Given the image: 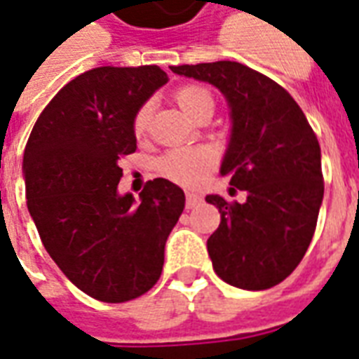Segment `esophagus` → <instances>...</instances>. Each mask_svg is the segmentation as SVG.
Listing matches in <instances>:
<instances>
[{
	"instance_id": "34e87169",
	"label": "esophagus",
	"mask_w": 359,
	"mask_h": 359,
	"mask_svg": "<svg viewBox=\"0 0 359 359\" xmlns=\"http://www.w3.org/2000/svg\"><path fill=\"white\" fill-rule=\"evenodd\" d=\"M201 196L196 194V191H188V194H186V208L197 207V205H201Z\"/></svg>"
}]
</instances>
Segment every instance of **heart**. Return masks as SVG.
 Masks as SVG:
<instances>
[{
  "label": "heart",
  "instance_id": "b5f03b06",
  "mask_svg": "<svg viewBox=\"0 0 359 359\" xmlns=\"http://www.w3.org/2000/svg\"><path fill=\"white\" fill-rule=\"evenodd\" d=\"M177 104L180 109L190 117L199 111L205 106H212V93L203 86H186L177 91L175 95ZM151 123V104L141 106L134 115L132 121V130L137 137L145 134ZM214 168V154L207 147H180L173 151L165 152L163 156L158 158L156 169L163 179L177 182L182 186L199 184L210 169Z\"/></svg>",
  "mask_w": 359,
  "mask_h": 359
}]
</instances>
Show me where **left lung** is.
<instances>
[{
  "instance_id": "1",
  "label": "left lung",
  "mask_w": 359,
  "mask_h": 359,
  "mask_svg": "<svg viewBox=\"0 0 359 359\" xmlns=\"http://www.w3.org/2000/svg\"><path fill=\"white\" fill-rule=\"evenodd\" d=\"M171 72L210 83L229 106L219 175L248 197H205L222 216L207 240L214 272L238 289H270L300 264L317 227L324 197L317 135L283 87L245 65H180Z\"/></svg>"
}]
</instances>
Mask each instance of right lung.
<instances>
[{
    "mask_svg": "<svg viewBox=\"0 0 359 359\" xmlns=\"http://www.w3.org/2000/svg\"><path fill=\"white\" fill-rule=\"evenodd\" d=\"M169 81L156 65L87 70L52 98L31 130L22 173L27 210L61 272L95 300L121 304L160 279L184 191L149 180L119 194V160L135 151V111Z\"/></svg>",
    "mask_w": 359,
    "mask_h": 359,
    "instance_id": "add662e5",
    "label": "right lung"
}]
</instances>
